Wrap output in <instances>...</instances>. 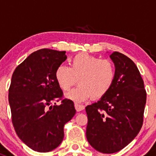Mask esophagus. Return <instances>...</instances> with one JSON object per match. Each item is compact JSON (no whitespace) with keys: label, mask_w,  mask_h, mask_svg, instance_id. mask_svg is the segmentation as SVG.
<instances>
[{"label":"esophagus","mask_w":156,"mask_h":156,"mask_svg":"<svg viewBox=\"0 0 156 156\" xmlns=\"http://www.w3.org/2000/svg\"><path fill=\"white\" fill-rule=\"evenodd\" d=\"M75 110H76L78 112L81 111V110H83L84 109V105H81V104H75Z\"/></svg>","instance_id":"obj_1"}]
</instances>
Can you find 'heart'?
Instances as JSON below:
<instances>
[{
	"label": "heart",
	"instance_id": "heart-1",
	"mask_svg": "<svg viewBox=\"0 0 156 156\" xmlns=\"http://www.w3.org/2000/svg\"><path fill=\"white\" fill-rule=\"evenodd\" d=\"M115 76L116 70L111 61L85 52L75 55L70 67L61 65L55 72V80L64 91L70 90L78 80L79 86L66 95V98L77 103L105 96L113 85Z\"/></svg>",
	"mask_w": 156,
	"mask_h": 156
}]
</instances>
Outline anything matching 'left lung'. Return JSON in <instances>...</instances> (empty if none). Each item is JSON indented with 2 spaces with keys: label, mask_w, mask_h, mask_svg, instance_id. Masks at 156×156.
<instances>
[{
  "label": "left lung",
  "mask_w": 156,
  "mask_h": 156,
  "mask_svg": "<svg viewBox=\"0 0 156 156\" xmlns=\"http://www.w3.org/2000/svg\"><path fill=\"white\" fill-rule=\"evenodd\" d=\"M110 58L116 70L113 85L105 96L85 107L87 141L105 154L119 152L136 136L146 102L144 82L135 63L118 52Z\"/></svg>",
  "instance_id": "1"
}]
</instances>
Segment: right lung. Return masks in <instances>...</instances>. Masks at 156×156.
<instances>
[{
  "label": "right lung",
  "instance_id": "obj_1",
  "mask_svg": "<svg viewBox=\"0 0 156 156\" xmlns=\"http://www.w3.org/2000/svg\"><path fill=\"white\" fill-rule=\"evenodd\" d=\"M66 52L37 50L12 75L8 95L12 123L18 137L36 152H48L58 147L64 138L65 124L76 113L71 100L56 104L63 93L55 72L67 58Z\"/></svg>",
  "mask_w": 156,
  "mask_h": 156
}]
</instances>
